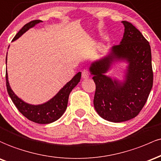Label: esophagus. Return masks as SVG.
Masks as SVG:
<instances>
[{"label":"esophagus","instance_id":"obj_1","mask_svg":"<svg viewBox=\"0 0 161 161\" xmlns=\"http://www.w3.org/2000/svg\"><path fill=\"white\" fill-rule=\"evenodd\" d=\"M88 77H89V72L86 71V70H84V71L82 72V78L87 79Z\"/></svg>","mask_w":161,"mask_h":161}]
</instances>
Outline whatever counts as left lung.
<instances>
[{"instance_id": "1", "label": "left lung", "mask_w": 161, "mask_h": 161, "mask_svg": "<svg viewBox=\"0 0 161 161\" xmlns=\"http://www.w3.org/2000/svg\"><path fill=\"white\" fill-rule=\"evenodd\" d=\"M123 38L109 53L90 67L96 91L93 105L99 115L113 122L135 118L147 102L153 86L151 46L138 29L127 21ZM128 62L125 80L120 81L104 75L113 63Z\"/></svg>"}]
</instances>
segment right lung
<instances>
[{
	"label": "right lung",
	"instance_id": "add662e5",
	"mask_svg": "<svg viewBox=\"0 0 161 161\" xmlns=\"http://www.w3.org/2000/svg\"><path fill=\"white\" fill-rule=\"evenodd\" d=\"M42 22L39 19L32 20L31 22L26 23L23 26V28L17 32V35L13 39V41L17 40L23 33L32 27L35 26L38 23ZM7 64V57H6ZM81 73L78 72L69 82L63 86L59 90L53 98L48 100V102L40 105H32L25 103L24 101L19 99L15 93H14L8 81V72H6V85L8 94L14 103L17 109L22 114L32 122L39 124H48L55 122L64 114L67 109L68 102V97L71 90L77 85L80 80Z\"/></svg>",
	"mask_w": 161,
	"mask_h": 161
}]
</instances>
